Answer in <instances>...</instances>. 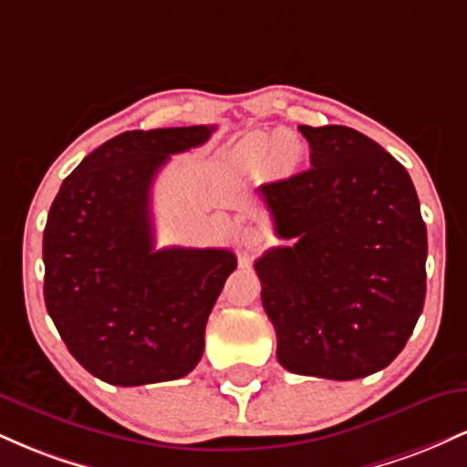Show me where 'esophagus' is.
I'll return each mask as SVG.
<instances>
[{"label":"esophagus","instance_id":"obj_1","mask_svg":"<svg viewBox=\"0 0 467 467\" xmlns=\"http://www.w3.org/2000/svg\"><path fill=\"white\" fill-rule=\"evenodd\" d=\"M264 244V233L259 228H244L241 230V248L244 250H256Z\"/></svg>","mask_w":467,"mask_h":467}]
</instances>
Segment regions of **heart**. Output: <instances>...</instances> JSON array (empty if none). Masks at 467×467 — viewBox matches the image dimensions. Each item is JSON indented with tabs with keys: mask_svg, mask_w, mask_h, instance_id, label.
I'll return each instance as SVG.
<instances>
[{
	"mask_svg": "<svg viewBox=\"0 0 467 467\" xmlns=\"http://www.w3.org/2000/svg\"><path fill=\"white\" fill-rule=\"evenodd\" d=\"M270 153L272 164L276 169L287 171L301 158V144L292 133H278V136H270V133H254L248 140L244 142V155L252 162H261L265 155Z\"/></svg>",
	"mask_w": 467,
	"mask_h": 467,
	"instance_id": "obj_1",
	"label": "heart"
}]
</instances>
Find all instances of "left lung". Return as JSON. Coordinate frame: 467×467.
<instances>
[{
  "label": "left lung",
  "instance_id": "1",
  "mask_svg": "<svg viewBox=\"0 0 467 467\" xmlns=\"http://www.w3.org/2000/svg\"><path fill=\"white\" fill-rule=\"evenodd\" d=\"M298 131L312 169L261 186L294 245L256 259L261 303L287 371L367 378L404 349L426 298V223L409 171L342 125Z\"/></svg>",
  "mask_w": 467,
  "mask_h": 467
}]
</instances>
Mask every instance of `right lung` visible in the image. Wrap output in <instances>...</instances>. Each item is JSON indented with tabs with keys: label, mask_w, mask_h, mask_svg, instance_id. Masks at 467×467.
Masks as SVG:
<instances>
[{
	"label": "right lung",
	"mask_w": 467,
	"mask_h": 467,
	"mask_svg": "<svg viewBox=\"0 0 467 467\" xmlns=\"http://www.w3.org/2000/svg\"><path fill=\"white\" fill-rule=\"evenodd\" d=\"M215 127L125 131L63 180L44 230V298L67 351L116 387L189 375L237 256L223 248H153L151 186L169 155Z\"/></svg>",
	"instance_id": "obj_1"
}]
</instances>
